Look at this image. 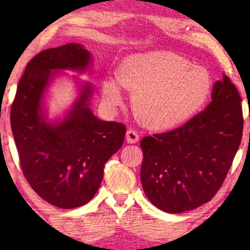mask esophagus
<instances>
[{"mask_svg": "<svg viewBox=\"0 0 250 250\" xmlns=\"http://www.w3.org/2000/svg\"><path fill=\"white\" fill-rule=\"evenodd\" d=\"M125 139H127V143L135 144V143H138V141H139V134H138L135 130L128 129L127 134H125Z\"/></svg>", "mask_w": 250, "mask_h": 250, "instance_id": "1", "label": "esophagus"}]
</instances>
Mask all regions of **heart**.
I'll list each match as a JSON object with an SVG mask.
<instances>
[{"instance_id":"1","label":"heart","mask_w":250,"mask_h":250,"mask_svg":"<svg viewBox=\"0 0 250 250\" xmlns=\"http://www.w3.org/2000/svg\"><path fill=\"white\" fill-rule=\"evenodd\" d=\"M116 78L121 87L134 93V113L153 129H168L188 120L204 104L211 88L204 67L163 50L129 57L118 67ZM103 98L111 106L120 104L116 83L104 82Z\"/></svg>"}]
</instances>
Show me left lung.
Segmentation results:
<instances>
[{
  "instance_id": "1",
  "label": "left lung",
  "mask_w": 250,
  "mask_h": 250,
  "mask_svg": "<svg viewBox=\"0 0 250 250\" xmlns=\"http://www.w3.org/2000/svg\"><path fill=\"white\" fill-rule=\"evenodd\" d=\"M242 133L241 97L224 76L206 110L176 129L141 140L140 179L150 202L167 213H183L210 201L232 166Z\"/></svg>"
}]
</instances>
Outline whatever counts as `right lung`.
Here are the masks:
<instances>
[{
    "instance_id": "right-lung-1",
    "label": "right lung",
    "mask_w": 250,
    "mask_h": 250,
    "mask_svg": "<svg viewBox=\"0 0 250 250\" xmlns=\"http://www.w3.org/2000/svg\"><path fill=\"white\" fill-rule=\"evenodd\" d=\"M90 54L69 43L42 50L27 62L11 107V127L22 174L32 190L48 203L72 209L88 203L102 184L104 166L120 150L125 125L95 117L87 102L92 85L84 84L74 109L62 122L42 117L41 103L57 70L83 71Z\"/></svg>"
}]
</instances>
